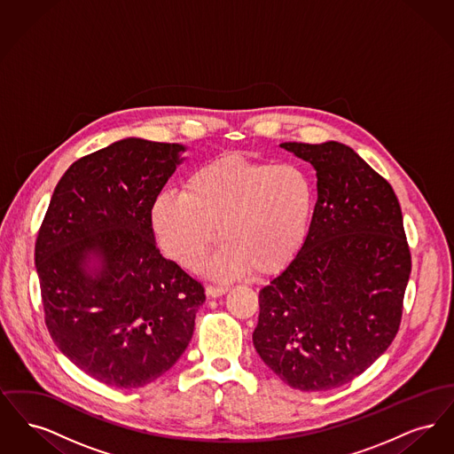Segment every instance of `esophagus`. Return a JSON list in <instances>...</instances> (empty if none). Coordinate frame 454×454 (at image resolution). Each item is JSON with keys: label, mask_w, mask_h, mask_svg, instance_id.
Segmentation results:
<instances>
[{"label": "esophagus", "mask_w": 454, "mask_h": 454, "mask_svg": "<svg viewBox=\"0 0 454 454\" xmlns=\"http://www.w3.org/2000/svg\"><path fill=\"white\" fill-rule=\"evenodd\" d=\"M206 293H207V296H211V298H219V296H223V294L228 293V287H224V286H207V287H206Z\"/></svg>", "instance_id": "1"}]
</instances>
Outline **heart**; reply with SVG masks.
<instances>
[{
    "label": "heart",
    "mask_w": 454,
    "mask_h": 454,
    "mask_svg": "<svg viewBox=\"0 0 454 454\" xmlns=\"http://www.w3.org/2000/svg\"><path fill=\"white\" fill-rule=\"evenodd\" d=\"M315 184L300 165L223 156L191 173L180 191H161L150 207L160 248L185 269H195L211 245L219 247L206 270L233 279L255 269L281 270L309 235Z\"/></svg>",
    "instance_id": "obj_1"
}]
</instances>
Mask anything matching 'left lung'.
Here are the masks:
<instances>
[{
    "label": "left lung",
    "instance_id": "1",
    "mask_svg": "<svg viewBox=\"0 0 454 454\" xmlns=\"http://www.w3.org/2000/svg\"><path fill=\"white\" fill-rule=\"evenodd\" d=\"M317 170L300 254L260 289L254 346L284 383L339 388L364 372L402 322L411 260L388 182L342 143H282Z\"/></svg>",
    "mask_w": 454,
    "mask_h": 454
}]
</instances>
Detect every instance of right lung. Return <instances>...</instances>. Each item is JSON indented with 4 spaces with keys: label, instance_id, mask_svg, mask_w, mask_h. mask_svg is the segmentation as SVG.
I'll list each match as a JSON object with an SVG mask.
<instances>
[{
    "label": "right lung",
    "instance_id": "obj_1",
    "mask_svg": "<svg viewBox=\"0 0 454 454\" xmlns=\"http://www.w3.org/2000/svg\"><path fill=\"white\" fill-rule=\"evenodd\" d=\"M185 146L128 137L74 161L35 241L47 330L66 357L114 388H139L178 361L204 287L161 257L150 207Z\"/></svg>",
    "mask_w": 454,
    "mask_h": 454
}]
</instances>
